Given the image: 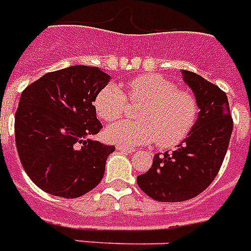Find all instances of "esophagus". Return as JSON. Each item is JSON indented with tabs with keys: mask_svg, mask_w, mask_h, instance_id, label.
Listing matches in <instances>:
<instances>
[{
	"mask_svg": "<svg viewBox=\"0 0 251 251\" xmlns=\"http://www.w3.org/2000/svg\"><path fill=\"white\" fill-rule=\"evenodd\" d=\"M117 151H120L122 153H133L134 152V149L133 148H126V147H121V145H117Z\"/></svg>",
	"mask_w": 251,
	"mask_h": 251,
	"instance_id": "1",
	"label": "esophagus"
}]
</instances>
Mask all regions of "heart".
Here are the masks:
<instances>
[{"label": "heart", "mask_w": 251, "mask_h": 251, "mask_svg": "<svg viewBox=\"0 0 251 251\" xmlns=\"http://www.w3.org/2000/svg\"><path fill=\"white\" fill-rule=\"evenodd\" d=\"M133 100L145 102L141 122L121 121L106 127L104 138L121 147H137L157 141L160 147H174L184 140L198 117L192 94L179 91L176 84L160 75H142L126 84ZM95 111L106 122L125 113L127 99L118 86L107 84L95 97Z\"/></svg>", "instance_id": "obj_1"}]
</instances>
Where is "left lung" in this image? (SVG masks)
Masks as SVG:
<instances>
[{"label":"left lung","mask_w":251,"mask_h":251,"mask_svg":"<svg viewBox=\"0 0 251 251\" xmlns=\"http://www.w3.org/2000/svg\"><path fill=\"white\" fill-rule=\"evenodd\" d=\"M199 107L192 129L172 153L154 154L152 168L137 177L138 187L157 201H183L215 179L232 133L226 93L195 72L181 70Z\"/></svg>","instance_id":"left-lung-1"}]
</instances>
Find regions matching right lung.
<instances>
[{
	"mask_svg": "<svg viewBox=\"0 0 251 251\" xmlns=\"http://www.w3.org/2000/svg\"><path fill=\"white\" fill-rule=\"evenodd\" d=\"M109 80L98 67L72 66L43 75L21 94L16 147L26 175L47 194L74 199L100 183L115 148L90 136L102 129L94 100Z\"/></svg>",
	"mask_w": 251,
	"mask_h": 251,
	"instance_id": "1",
	"label": "right lung"
}]
</instances>
